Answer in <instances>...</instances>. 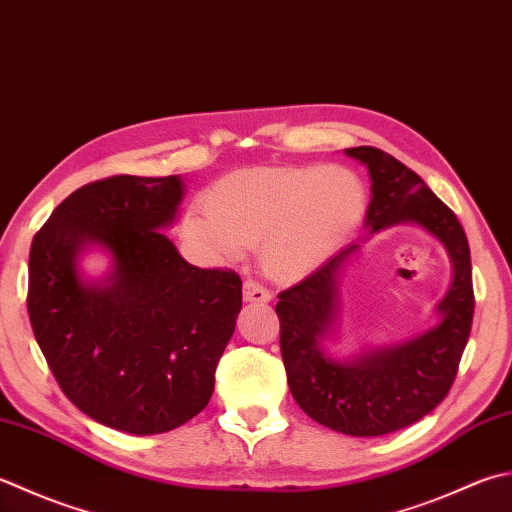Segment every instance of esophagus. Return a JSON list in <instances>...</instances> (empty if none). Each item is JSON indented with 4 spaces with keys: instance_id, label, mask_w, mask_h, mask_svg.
Wrapping results in <instances>:
<instances>
[{
    "instance_id": "34e87169",
    "label": "esophagus",
    "mask_w": 512,
    "mask_h": 512,
    "mask_svg": "<svg viewBox=\"0 0 512 512\" xmlns=\"http://www.w3.org/2000/svg\"><path fill=\"white\" fill-rule=\"evenodd\" d=\"M244 302L268 304L270 302V293H268L264 286H259L257 282H253V279H248V282H244Z\"/></svg>"
}]
</instances>
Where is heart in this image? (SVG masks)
<instances>
[{
  "label": "heart",
  "instance_id": "obj_1",
  "mask_svg": "<svg viewBox=\"0 0 512 512\" xmlns=\"http://www.w3.org/2000/svg\"><path fill=\"white\" fill-rule=\"evenodd\" d=\"M364 210L362 179L346 166H250L217 179L182 230L213 262H233L262 243L266 275L299 282L348 244Z\"/></svg>",
  "mask_w": 512,
  "mask_h": 512
}]
</instances>
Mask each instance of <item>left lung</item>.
<instances>
[{"instance_id": "1", "label": "left lung", "mask_w": 512, "mask_h": 512, "mask_svg": "<svg viewBox=\"0 0 512 512\" xmlns=\"http://www.w3.org/2000/svg\"><path fill=\"white\" fill-rule=\"evenodd\" d=\"M344 153L364 164L370 177L373 197L362 241L390 225H417L445 246L454 266L451 286L436 307L437 325L406 343L369 347L350 358H333L325 344L338 329V282L361 242L279 293V346L299 408L337 433L377 437L415 424L448 395L473 324V270L462 224L422 177L375 146Z\"/></svg>"}]
</instances>
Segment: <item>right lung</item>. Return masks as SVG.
I'll use <instances>...</instances> for the list:
<instances>
[{
    "instance_id": "1",
    "label": "right lung",
    "mask_w": 512,
    "mask_h": 512,
    "mask_svg": "<svg viewBox=\"0 0 512 512\" xmlns=\"http://www.w3.org/2000/svg\"><path fill=\"white\" fill-rule=\"evenodd\" d=\"M184 179L117 175L77 188L35 235L28 315L59 388L82 413L157 435L206 408L242 310L233 270L197 268L162 233ZM109 257L88 278L84 254Z\"/></svg>"
}]
</instances>
